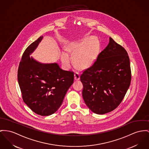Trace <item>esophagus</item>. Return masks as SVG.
<instances>
[{
  "instance_id": "esophagus-1",
  "label": "esophagus",
  "mask_w": 149,
  "mask_h": 149,
  "mask_svg": "<svg viewBox=\"0 0 149 149\" xmlns=\"http://www.w3.org/2000/svg\"><path fill=\"white\" fill-rule=\"evenodd\" d=\"M74 79L75 80H79L80 79V75H79V72H76L74 73Z\"/></svg>"
}]
</instances>
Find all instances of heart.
Listing matches in <instances>:
<instances>
[{
    "instance_id": "obj_1",
    "label": "heart",
    "mask_w": 149,
    "mask_h": 149,
    "mask_svg": "<svg viewBox=\"0 0 149 149\" xmlns=\"http://www.w3.org/2000/svg\"><path fill=\"white\" fill-rule=\"evenodd\" d=\"M100 49L99 40L91 36L80 42L72 50L74 54V61L81 68H89L95 62ZM61 61L66 68H69L72 59L70 54L63 51L60 55Z\"/></svg>"
}]
</instances>
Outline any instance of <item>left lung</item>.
<instances>
[{"label": "left lung", "mask_w": 149, "mask_h": 149, "mask_svg": "<svg viewBox=\"0 0 149 149\" xmlns=\"http://www.w3.org/2000/svg\"><path fill=\"white\" fill-rule=\"evenodd\" d=\"M97 60L80 77L82 97L92 112L103 115L115 109L124 98L131 81L129 56L111 37Z\"/></svg>", "instance_id": "1"}]
</instances>
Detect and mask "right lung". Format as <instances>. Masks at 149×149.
Masks as SVG:
<instances>
[{
    "label": "right lung",
    "instance_id": "obj_1",
    "mask_svg": "<svg viewBox=\"0 0 149 149\" xmlns=\"http://www.w3.org/2000/svg\"><path fill=\"white\" fill-rule=\"evenodd\" d=\"M43 39L40 37L24 51L18 70V82L25 104L36 113L49 116L61 106L73 83L74 73L56 63H42L30 55Z\"/></svg>",
    "mask_w": 149,
    "mask_h": 149
}]
</instances>
